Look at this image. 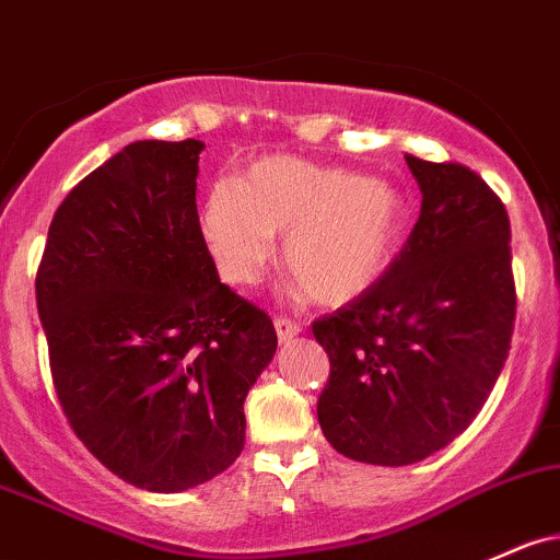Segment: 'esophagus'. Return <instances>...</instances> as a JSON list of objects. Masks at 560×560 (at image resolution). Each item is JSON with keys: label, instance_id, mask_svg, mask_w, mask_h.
Here are the masks:
<instances>
[{"label": "esophagus", "instance_id": "34e87169", "mask_svg": "<svg viewBox=\"0 0 560 560\" xmlns=\"http://www.w3.org/2000/svg\"><path fill=\"white\" fill-rule=\"evenodd\" d=\"M273 327H276V335H279L281 342L292 340V337L300 335V329H303L298 322H294V318H287V316H276Z\"/></svg>", "mask_w": 560, "mask_h": 560}]
</instances>
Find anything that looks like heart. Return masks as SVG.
I'll return each mask as SVG.
<instances>
[{"label": "heart", "mask_w": 560, "mask_h": 560, "mask_svg": "<svg viewBox=\"0 0 560 560\" xmlns=\"http://www.w3.org/2000/svg\"><path fill=\"white\" fill-rule=\"evenodd\" d=\"M199 229L229 284H255L284 233V262L311 300L340 305L370 290L404 231L401 196L385 180L298 156H266L238 183L207 190Z\"/></svg>", "instance_id": "b5f03b06"}]
</instances>
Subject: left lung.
Returning a JSON list of instances; mask_svg holds the SVG:
<instances>
[{"label":"left lung","mask_w":560,"mask_h":560,"mask_svg":"<svg viewBox=\"0 0 560 560\" xmlns=\"http://www.w3.org/2000/svg\"><path fill=\"white\" fill-rule=\"evenodd\" d=\"M420 220L377 281L313 322L329 355L318 422L355 463H420L487 404L515 322L510 218L478 172L407 156Z\"/></svg>","instance_id":"1"}]
</instances>
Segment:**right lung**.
<instances>
[{"label":"right lung","mask_w":560,"mask_h":560,"mask_svg":"<svg viewBox=\"0 0 560 560\" xmlns=\"http://www.w3.org/2000/svg\"><path fill=\"white\" fill-rule=\"evenodd\" d=\"M201 140H138L71 188L36 270L52 385L114 476L186 491L244 450L270 316L223 284L199 229Z\"/></svg>","instance_id":"right-lung-1"}]
</instances>
